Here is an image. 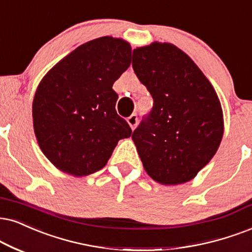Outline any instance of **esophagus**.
Returning <instances> with one entry per match:
<instances>
[{
	"instance_id": "esophagus-1",
	"label": "esophagus",
	"mask_w": 252,
	"mask_h": 252,
	"mask_svg": "<svg viewBox=\"0 0 252 252\" xmlns=\"http://www.w3.org/2000/svg\"><path fill=\"white\" fill-rule=\"evenodd\" d=\"M126 122L129 123V126H130V128H131L132 130L136 128V126H137V123H138V117H137V115L136 114H132L131 116H129L128 119H126Z\"/></svg>"
}]
</instances>
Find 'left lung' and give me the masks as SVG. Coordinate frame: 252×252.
Segmentation results:
<instances>
[{"instance_id": "8db88e82", "label": "left lung", "mask_w": 252, "mask_h": 252, "mask_svg": "<svg viewBox=\"0 0 252 252\" xmlns=\"http://www.w3.org/2000/svg\"><path fill=\"white\" fill-rule=\"evenodd\" d=\"M132 68L154 98V107L131 138L152 179L163 185L192 180L218 151L223 114L208 79L170 43L137 47Z\"/></svg>"}]
</instances>
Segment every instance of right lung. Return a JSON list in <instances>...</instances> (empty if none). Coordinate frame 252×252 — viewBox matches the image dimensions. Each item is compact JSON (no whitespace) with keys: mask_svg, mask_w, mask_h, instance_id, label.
<instances>
[{"mask_svg":"<svg viewBox=\"0 0 252 252\" xmlns=\"http://www.w3.org/2000/svg\"><path fill=\"white\" fill-rule=\"evenodd\" d=\"M131 63V46L121 38H96L53 66L32 103L34 135L60 171L88 176L107 164L120 139L131 136L117 115L113 85Z\"/></svg>","mask_w":252,"mask_h":252,"instance_id":"right-lung-1","label":"right lung"}]
</instances>
